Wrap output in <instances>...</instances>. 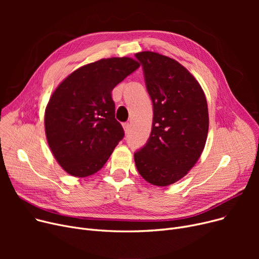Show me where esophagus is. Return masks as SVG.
Instances as JSON below:
<instances>
[{
	"label": "esophagus",
	"mask_w": 259,
	"mask_h": 259,
	"mask_svg": "<svg viewBox=\"0 0 259 259\" xmlns=\"http://www.w3.org/2000/svg\"><path fill=\"white\" fill-rule=\"evenodd\" d=\"M122 127H124L125 133H128L130 131V124H129V122H124V124H122Z\"/></svg>",
	"instance_id": "esophagus-1"
}]
</instances>
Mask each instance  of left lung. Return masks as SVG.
Here are the masks:
<instances>
[{"label":"left lung","mask_w":259,"mask_h":259,"mask_svg":"<svg viewBox=\"0 0 259 259\" xmlns=\"http://www.w3.org/2000/svg\"><path fill=\"white\" fill-rule=\"evenodd\" d=\"M135 58L153 105L150 137L134 153L135 165L148 183L169 186L184 178L203 150L209 129L207 100L179 62L151 51Z\"/></svg>","instance_id":"1"}]
</instances>
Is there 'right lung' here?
<instances>
[{"instance_id": "add662e5", "label": "right lung", "mask_w": 259, "mask_h": 259, "mask_svg": "<svg viewBox=\"0 0 259 259\" xmlns=\"http://www.w3.org/2000/svg\"><path fill=\"white\" fill-rule=\"evenodd\" d=\"M139 67L126 57L103 59L78 68L53 92L45 111V132L67 173L86 178L98 172L124 139L111 91Z\"/></svg>"}]
</instances>
